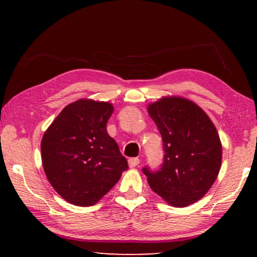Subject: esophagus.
Listing matches in <instances>:
<instances>
[{
    "mask_svg": "<svg viewBox=\"0 0 257 257\" xmlns=\"http://www.w3.org/2000/svg\"><path fill=\"white\" fill-rule=\"evenodd\" d=\"M128 163H129V167H130V168H135V167H137V165L139 164V159H138V158L129 159Z\"/></svg>",
    "mask_w": 257,
    "mask_h": 257,
    "instance_id": "34e87169",
    "label": "esophagus"
}]
</instances>
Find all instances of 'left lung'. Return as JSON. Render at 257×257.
I'll list each match as a JSON object with an SVG mask.
<instances>
[{
    "label": "left lung",
    "instance_id": "obj_1",
    "mask_svg": "<svg viewBox=\"0 0 257 257\" xmlns=\"http://www.w3.org/2000/svg\"><path fill=\"white\" fill-rule=\"evenodd\" d=\"M163 141L159 170L143 168L151 189L170 205L184 207L205 195L219 175L222 146L214 124L196 104L164 97L149 106Z\"/></svg>",
    "mask_w": 257,
    "mask_h": 257
}]
</instances>
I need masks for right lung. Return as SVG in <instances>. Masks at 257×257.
<instances>
[{
    "mask_svg": "<svg viewBox=\"0 0 257 257\" xmlns=\"http://www.w3.org/2000/svg\"><path fill=\"white\" fill-rule=\"evenodd\" d=\"M112 104L78 99L61 111L42 139L47 179L61 197L77 206L97 203L128 170V162L106 123Z\"/></svg>",
    "mask_w": 257,
    "mask_h": 257,
    "instance_id": "right-lung-1",
    "label": "right lung"
}]
</instances>
